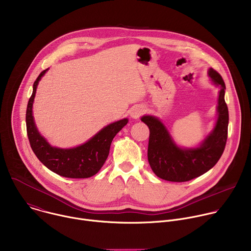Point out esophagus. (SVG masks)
Returning a JSON list of instances; mask_svg holds the SVG:
<instances>
[{
  "label": "esophagus",
  "mask_w": 251,
  "mask_h": 251,
  "mask_svg": "<svg viewBox=\"0 0 251 251\" xmlns=\"http://www.w3.org/2000/svg\"><path fill=\"white\" fill-rule=\"evenodd\" d=\"M144 112H145V108L143 106H141V105H136V106H134L133 108L131 109V111H130V116L132 117V118H134V119H137V118H139L142 114H144Z\"/></svg>",
  "instance_id": "obj_1"
}]
</instances>
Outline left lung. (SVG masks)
Wrapping results in <instances>:
<instances>
[{
  "instance_id": "obj_1",
  "label": "left lung",
  "mask_w": 251,
  "mask_h": 251,
  "mask_svg": "<svg viewBox=\"0 0 251 251\" xmlns=\"http://www.w3.org/2000/svg\"><path fill=\"white\" fill-rule=\"evenodd\" d=\"M211 81L220 87L218 120L212 132L199 148L182 149L173 141L164 124L154 116H143L150 130L148 161L156 176L170 182H187L198 177L218 163L227 140L228 108L225 101L226 84L218 71L208 69Z\"/></svg>"
}]
</instances>
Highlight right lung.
Listing matches in <instances>:
<instances>
[{
    "label": "right lung",
    "instance_id": "right-lung-1",
    "mask_svg": "<svg viewBox=\"0 0 251 251\" xmlns=\"http://www.w3.org/2000/svg\"><path fill=\"white\" fill-rule=\"evenodd\" d=\"M47 70L42 71L35 79L32 94L29 97L26 107L25 123L30 147L38 159L53 173L65 177H90L97 174L105 163L109 155L113 138L128 123V119L125 118L104 127L89 141L78 147L71 149L51 147L39 133L32 116V103L37 86Z\"/></svg>",
    "mask_w": 251,
    "mask_h": 251
}]
</instances>
